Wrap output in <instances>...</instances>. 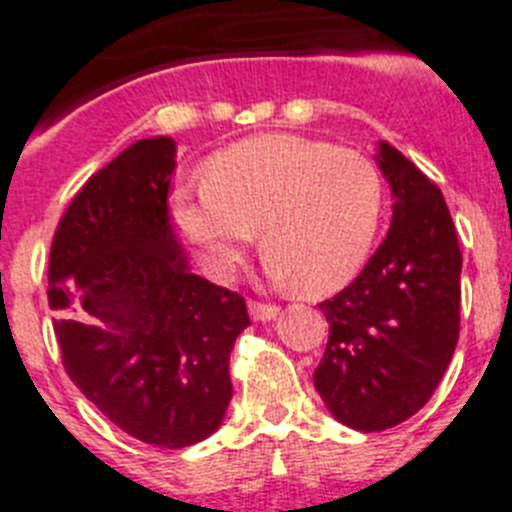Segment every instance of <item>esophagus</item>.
<instances>
[{"mask_svg": "<svg viewBox=\"0 0 512 512\" xmlns=\"http://www.w3.org/2000/svg\"><path fill=\"white\" fill-rule=\"evenodd\" d=\"M280 313L278 305L272 303H260V300H250V315L255 321H272L275 315Z\"/></svg>", "mask_w": 512, "mask_h": 512, "instance_id": "34e87169", "label": "esophagus"}]
</instances>
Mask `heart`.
Segmentation results:
<instances>
[{"label": "heart", "instance_id": "heart-1", "mask_svg": "<svg viewBox=\"0 0 512 512\" xmlns=\"http://www.w3.org/2000/svg\"><path fill=\"white\" fill-rule=\"evenodd\" d=\"M171 214L217 275L240 265L260 229L272 278L328 293L369 260L384 181L361 151L262 133L209 156L202 186L174 191Z\"/></svg>", "mask_w": 512, "mask_h": 512}]
</instances>
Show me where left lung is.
<instances>
[{
    "label": "left lung",
    "instance_id": "obj_1",
    "mask_svg": "<svg viewBox=\"0 0 512 512\" xmlns=\"http://www.w3.org/2000/svg\"><path fill=\"white\" fill-rule=\"evenodd\" d=\"M376 161L394 219L358 278L318 305L331 333L313 374L328 412L358 432L417 414L460 338L462 252L442 191L389 143Z\"/></svg>",
    "mask_w": 512,
    "mask_h": 512
}]
</instances>
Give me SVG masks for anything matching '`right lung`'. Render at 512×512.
<instances>
[{
    "label": "right lung",
    "mask_w": 512,
    "mask_h": 512,
    "mask_svg": "<svg viewBox=\"0 0 512 512\" xmlns=\"http://www.w3.org/2000/svg\"><path fill=\"white\" fill-rule=\"evenodd\" d=\"M176 143L143 138L95 171L60 217L47 300L62 366L116 427L181 450L222 424L240 293L189 272L169 214Z\"/></svg>",
    "instance_id": "add662e5"
}]
</instances>
